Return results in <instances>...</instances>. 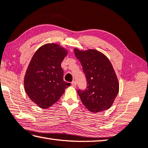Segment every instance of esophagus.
Here are the masks:
<instances>
[{"label":"esophagus","instance_id":"obj_1","mask_svg":"<svg viewBox=\"0 0 148 148\" xmlns=\"http://www.w3.org/2000/svg\"><path fill=\"white\" fill-rule=\"evenodd\" d=\"M71 85L73 86H74V87H75V86H77V83H76V82L75 81H73L71 82Z\"/></svg>","mask_w":148,"mask_h":148}]
</instances>
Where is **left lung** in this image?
<instances>
[{
    "mask_svg": "<svg viewBox=\"0 0 148 148\" xmlns=\"http://www.w3.org/2000/svg\"><path fill=\"white\" fill-rule=\"evenodd\" d=\"M74 53L87 79V89L77 91L82 104L92 113L107 110L119 91V80L110 60L96 49L75 48Z\"/></svg>",
    "mask_w": 148,
    "mask_h": 148,
    "instance_id": "obj_1",
    "label": "left lung"
}]
</instances>
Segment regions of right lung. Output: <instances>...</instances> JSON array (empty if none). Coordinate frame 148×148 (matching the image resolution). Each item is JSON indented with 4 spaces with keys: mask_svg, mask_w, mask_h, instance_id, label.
I'll return each instance as SVG.
<instances>
[{
    "mask_svg": "<svg viewBox=\"0 0 148 148\" xmlns=\"http://www.w3.org/2000/svg\"><path fill=\"white\" fill-rule=\"evenodd\" d=\"M68 50L56 43L44 44L31 60L24 76L26 93L33 102L41 108L56 103L70 86L63 80L61 67Z\"/></svg>",
    "mask_w": 148,
    "mask_h": 148,
    "instance_id": "obj_1",
    "label": "right lung"
}]
</instances>
